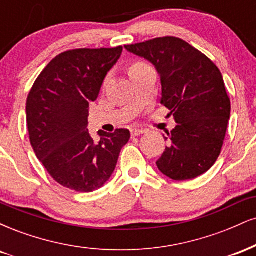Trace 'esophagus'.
I'll return each mask as SVG.
<instances>
[{"label": "esophagus", "instance_id": "obj_1", "mask_svg": "<svg viewBox=\"0 0 256 256\" xmlns=\"http://www.w3.org/2000/svg\"><path fill=\"white\" fill-rule=\"evenodd\" d=\"M146 130L143 128H131V134L132 136H138V134H144Z\"/></svg>", "mask_w": 256, "mask_h": 256}]
</instances>
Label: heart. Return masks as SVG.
<instances>
[{
	"label": "heart",
	"instance_id": "b5f03b06",
	"mask_svg": "<svg viewBox=\"0 0 256 256\" xmlns=\"http://www.w3.org/2000/svg\"><path fill=\"white\" fill-rule=\"evenodd\" d=\"M138 66H143V64H140V62H137V64H132V66L130 67V68H134V67H138Z\"/></svg>",
	"mask_w": 256,
	"mask_h": 256
}]
</instances>
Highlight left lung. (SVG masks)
Masks as SVG:
<instances>
[{
	"label": "left lung",
	"instance_id": "8db88e82",
	"mask_svg": "<svg viewBox=\"0 0 256 256\" xmlns=\"http://www.w3.org/2000/svg\"><path fill=\"white\" fill-rule=\"evenodd\" d=\"M125 49L155 67L162 86L161 104L177 122L156 161L158 171L173 180L204 174L219 158L230 119V98L219 68L180 38H155Z\"/></svg>",
	"mask_w": 256,
	"mask_h": 256
}]
</instances>
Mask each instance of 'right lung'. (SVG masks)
<instances>
[{"instance_id": "right-lung-1", "label": "right lung", "mask_w": 256, "mask_h": 256, "mask_svg": "<svg viewBox=\"0 0 256 256\" xmlns=\"http://www.w3.org/2000/svg\"><path fill=\"white\" fill-rule=\"evenodd\" d=\"M122 46L61 52L38 76L26 101V122L38 160L55 182L79 192L110 180L130 131L88 130L89 104L96 101L106 76Z\"/></svg>"}]
</instances>
